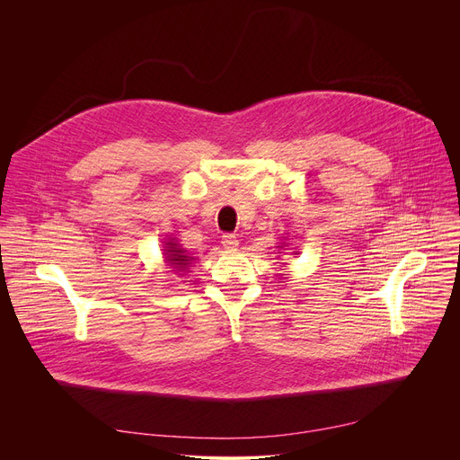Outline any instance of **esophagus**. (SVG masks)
<instances>
[{
	"mask_svg": "<svg viewBox=\"0 0 460 460\" xmlns=\"http://www.w3.org/2000/svg\"><path fill=\"white\" fill-rule=\"evenodd\" d=\"M222 245L226 247V249H229V251H233V249H236L238 247V238L234 236V234H224L222 236Z\"/></svg>",
	"mask_w": 460,
	"mask_h": 460,
	"instance_id": "obj_1",
	"label": "esophagus"
}]
</instances>
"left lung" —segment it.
<instances>
[{
    "label": "left lung",
    "instance_id": "1",
    "mask_svg": "<svg viewBox=\"0 0 460 460\" xmlns=\"http://www.w3.org/2000/svg\"><path fill=\"white\" fill-rule=\"evenodd\" d=\"M279 247H284V245H279Z\"/></svg>",
    "mask_w": 460,
    "mask_h": 460
}]
</instances>
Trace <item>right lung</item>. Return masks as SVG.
<instances>
[{
  "label": "right lung",
  "mask_w": 460,
  "mask_h": 460,
  "mask_svg": "<svg viewBox=\"0 0 460 460\" xmlns=\"http://www.w3.org/2000/svg\"><path fill=\"white\" fill-rule=\"evenodd\" d=\"M164 254H165L167 266H171L172 271H178V273H187L189 264L194 260V256H190V254L187 252V249H183L174 238H169V240L165 242Z\"/></svg>",
  "instance_id": "obj_1"
}]
</instances>
